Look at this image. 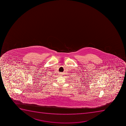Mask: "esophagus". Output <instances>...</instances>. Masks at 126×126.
<instances>
[{
    "label": "esophagus",
    "mask_w": 126,
    "mask_h": 126,
    "mask_svg": "<svg viewBox=\"0 0 126 126\" xmlns=\"http://www.w3.org/2000/svg\"><path fill=\"white\" fill-rule=\"evenodd\" d=\"M60 75H63V74H60Z\"/></svg>",
    "instance_id": "1"
}]
</instances>
